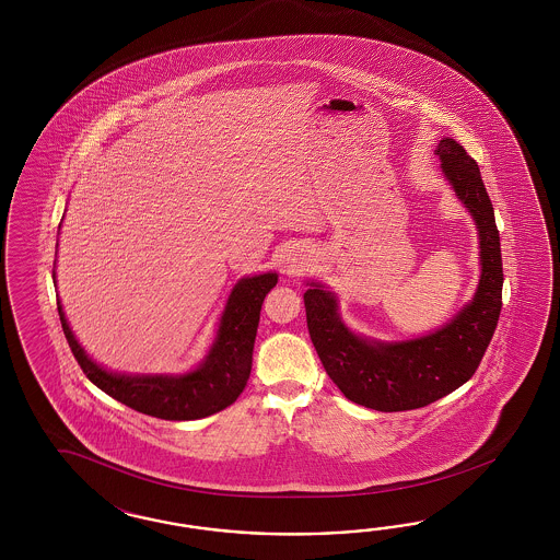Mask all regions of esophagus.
<instances>
[{"mask_svg": "<svg viewBox=\"0 0 560 560\" xmlns=\"http://www.w3.org/2000/svg\"><path fill=\"white\" fill-rule=\"evenodd\" d=\"M285 265H288L289 272H300L304 267V260H302V256H291Z\"/></svg>", "mask_w": 560, "mask_h": 560, "instance_id": "obj_1", "label": "esophagus"}]
</instances>
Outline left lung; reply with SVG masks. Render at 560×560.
<instances>
[{
  "instance_id": "1",
  "label": "left lung",
  "mask_w": 560,
  "mask_h": 560,
  "mask_svg": "<svg viewBox=\"0 0 560 560\" xmlns=\"http://www.w3.org/2000/svg\"><path fill=\"white\" fill-rule=\"evenodd\" d=\"M441 168L478 225L482 275L475 300L441 330L407 342H370L345 328L330 291L312 283L305 320L324 370L361 407L396 412L427 407L475 375L503 305V260L489 192L475 158L456 139H441Z\"/></svg>"
}]
</instances>
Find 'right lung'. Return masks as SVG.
I'll return each mask as SVG.
<instances>
[{"instance_id": "1", "label": "right lung", "mask_w": 560, "mask_h": 560, "mask_svg": "<svg viewBox=\"0 0 560 560\" xmlns=\"http://www.w3.org/2000/svg\"><path fill=\"white\" fill-rule=\"evenodd\" d=\"M275 285V272L242 279L228 300L225 312L221 316L218 340L213 342L203 365L180 377H127L104 372L85 355L84 349L71 335L59 302L57 310L69 349L92 384H96L102 392L137 412L166 421H192L230 407L244 390L253 368V349L260 307Z\"/></svg>"}]
</instances>
